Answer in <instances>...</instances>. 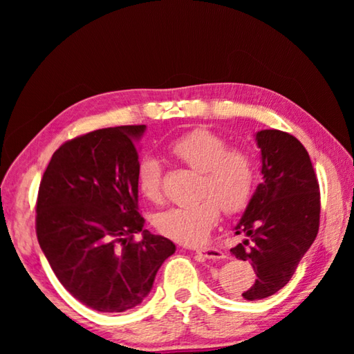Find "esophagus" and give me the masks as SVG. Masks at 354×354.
I'll use <instances>...</instances> for the list:
<instances>
[{"label": "esophagus", "instance_id": "obj_1", "mask_svg": "<svg viewBox=\"0 0 354 354\" xmlns=\"http://www.w3.org/2000/svg\"><path fill=\"white\" fill-rule=\"evenodd\" d=\"M196 253H200L201 256L207 257V259H223L225 253L220 248L215 247H200V248H194Z\"/></svg>", "mask_w": 354, "mask_h": 354}]
</instances>
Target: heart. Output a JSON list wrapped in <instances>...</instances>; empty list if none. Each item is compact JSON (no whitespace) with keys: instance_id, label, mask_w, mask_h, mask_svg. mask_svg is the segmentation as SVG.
Here are the masks:
<instances>
[{"instance_id":"heart-1","label":"heart","mask_w":354,"mask_h":354,"mask_svg":"<svg viewBox=\"0 0 354 354\" xmlns=\"http://www.w3.org/2000/svg\"><path fill=\"white\" fill-rule=\"evenodd\" d=\"M170 151L190 169L201 173L198 195L187 206L170 207L156 215L154 225L160 234L185 245L205 242L220 217L237 214L253 196L257 162L245 147H230L223 136L206 128H196L170 143ZM137 187L151 203L162 200V165L147 156L137 167Z\"/></svg>"}]
</instances>
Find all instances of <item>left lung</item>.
<instances>
[{"label":"left lung","instance_id":"obj_1","mask_svg":"<svg viewBox=\"0 0 354 354\" xmlns=\"http://www.w3.org/2000/svg\"><path fill=\"white\" fill-rule=\"evenodd\" d=\"M256 140L263 181L236 226L245 241L231 248L256 272L254 284L242 293L248 301L270 297L289 283L320 225V187L306 148L278 129L259 131Z\"/></svg>","mask_w":354,"mask_h":354}]
</instances>
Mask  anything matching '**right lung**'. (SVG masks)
<instances>
[{
  "mask_svg": "<svg viewBox=\"0 0 354 354\" xmlns=\"http://www.w3.org/2000/svg\"><path fill=\"white\" fill-rule=\"evenodd\" d=\"M145 124L103 128L59 147L41 176L35 234L61 284L98 313L143 301L175 243L143 230L136 139ZM142 232L137 243L133 234Z\"/></svg>",
  "mask_w": 354,
  "mask_h": 354,
  "instance_id": "add662e5",
  "label": "right lung"
}]
</instances>
